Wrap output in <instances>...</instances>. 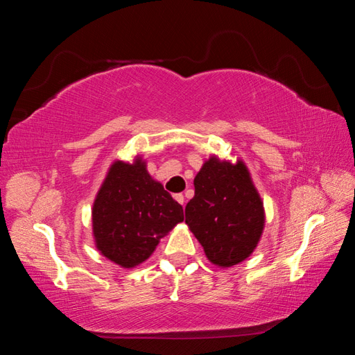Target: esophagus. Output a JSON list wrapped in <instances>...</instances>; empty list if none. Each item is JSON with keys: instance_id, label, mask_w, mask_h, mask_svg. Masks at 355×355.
<instances>
[{"instance_id": "34e87169", "label": "esophagus", "mask_w": 355, "mask_h": 355, "mask_svg": "<svg viewBox=\"0 0 355 355\" xmlns=\"http://www.w3.org/2000/svg\"><path fill=\"white\" fill-rule=\"evenodd\" d=\"M175 200L180 203V205H184V196L183 194H175Z\"/></svg>"}]
</instances>
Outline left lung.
<instances>
[{"instance_id": "left-lung-1", "label": "left lung", "mask_w": 355, "mask_h": 355, "mask_svg": "<svg viewBox=\"0 0 355 355\" xmlns=\"http://www.w3.org/2000/svg\"><path fill=\"white\" fill-rule=\"evenodd\" d=\"M186 224L209 263L232 268L254 254L266 214L250 172L241 158L209 155L194 178Z\"/></svg>"}]
</instances>
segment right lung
Masks as SVG:
<instances>
[{"label": "right lung", "instance_id": "obj_1", "mask_svg": "<svg viewBox=\"0 0 355 355\" xmlns=\"http://www.w3.org/2000/svg\"><path fill=\"white\" fill-rule=\"evenodd\" d=\"M180 222L182 205L150 175L142 155L114 161L92 205V236L101 255L123 269L139 266Z\"/></svg>", "mask_w": 355, "mask_h": 355}]
</instances>
